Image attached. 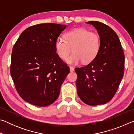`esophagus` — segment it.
<instances>
[{"label": "esophagus", "mask_w": 134, "mask_h": 134, "mask_svg": "<svg viewBox=\"0 0 134 134\" xmlns=\"http://www.w3.org/2000/svg\"><path fill=\"white\" fill-rule=\"evenodd\" d=\"M74 70V69L72 67H70V71L71 72H72Z\"/></svg>", "instance_id": "obj_1"}]
</instances>
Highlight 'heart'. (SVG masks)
<instances>
[{
	"instance_id": "1",
	"label": "heart",
	"mask_w": 134,
	"mask_h": 134,
	"mask_svg": "<svg viewBox=\"0 0 134 134\" xmlns=\"http://www.w3.org/2000/svg\"><path fill=\"white\" fill-rule=\"evenodd\" d=\"M64 39L58 37L55 42L56 53L62 59L67 58L71 51L73 53L66 60L69 64H85L92 62L100 49V38L97 34L84 28H77L68 32Z\"/></svg>"
}]
</instances>
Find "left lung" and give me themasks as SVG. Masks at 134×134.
Returning <instances> with one entry per match:
<instances>
[{"label": "left lung", "mask_w": 134, "mask_h": 134, "mask_svg": "<svg viewBox=\"0 0 134 134\" xmlns=\"http://www.w3.org/2000/svg\"><path fill=\"white\" fill-rule=\"evenodd\" d=\"M100 37L97 56L85 67L76 68L77 92L84 103L90 106L103 105L116 93L124 73L125 55L118 36L106 25L89 21Z\"/></svg>", "instance_id": "obj_1"}]
</instances>
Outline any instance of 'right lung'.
<instances>
[{"label": "right lung", "instance_id": "obj_1", "mask_svg": "<svg viewBox=\"0 0 134 134\" xmlns=\"http://www.w3.org/2000/svg\"><path fill=\"white\" fill-rule=\"evenodd\" d=\"M67 26L49 23L30 26L13 46L10 74L26 102L44 107L58 98L70 69L56 54L55 42Z\"/></svg>", "mask_w": 134, "mask_h": 134}]
</instances>
